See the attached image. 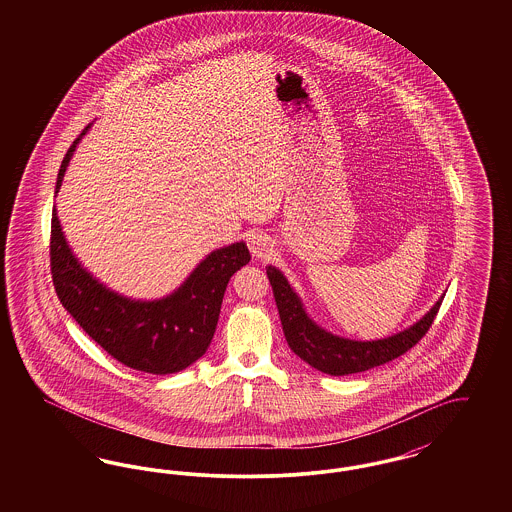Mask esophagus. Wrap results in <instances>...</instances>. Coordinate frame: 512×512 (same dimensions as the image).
I'll use <instances>...</instances> for the list:
<instances>
[{"label":"esophagus","instance_id":"1","mask_svg":"<svg viewBox=\"0 0 512 512\" xmlns=\"http://www.w3.org/2000/svg\"><path fill=\"white\" fill-rule=\"evenodd\" d=\"M249 251L255 259H267L268 255L272 253V244L270 238L263 232H257L249 238Z\"/></svg>","mask_w":512,"mask_h":512}]
</instances>
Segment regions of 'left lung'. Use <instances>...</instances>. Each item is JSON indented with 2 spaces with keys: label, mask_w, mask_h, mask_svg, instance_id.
<instances>
[{
  "label": "left lung",
  "mask_w": 512,
  "mask_h": 512,
  "mask_svg": "<svg viewBox=\"0 0 512 512\" xmlns=\"http://www.w3.org/2000/svg\"><path fill=\"white\" fill-rule=\"evenodd\" d=\"M267 276L290 349L299 359L330 376L365 372L368 368L390 363L403 353H407L430 330L445 295L443 293L436 301V305L424 317L416 320L413 326L393 334L390 338L372 341L349 340L324 330L309 317L301 297L278 268L268 265Z\"/></svg>",
  "instance_id": "1"
}]
</instances>
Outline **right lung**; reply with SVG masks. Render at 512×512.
I'll return each mask as SVG.
<instances>
[{"mask_svg": "<svg viewBox=\"0 0 512 512\" xmlns=\"http://www.w3.org/2000/svg\"><path fill=\"white\" fill-rule=\"evenodd\" d=\"M90 126L69 147L57 174L55 195ZM49 247L53 286L67 313L113 359L149 374L180 372L205 355L217 330L228 280L251 259L245 242L224 245L211 251L169 295L132 299L107 288L78 261L55 205Z\"/></svg>", "mask_w": 512, "mask_h": 512, "instance_id": "1", "label": "right lung"}]
</instances>
